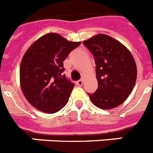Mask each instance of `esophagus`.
Segmentation results:
<instances>
[{
    "instance_id": "obj_1",
    "label": "esophagus",
    "mask_w": 153,
    "mask_h": 153,
    "mask_svg": "<svg viewBox=\"0 0 153 153\" xmlns=\"http://www.w3.org/2000/svg\"><path fill=\"white\" fill-rule=\"evenodd\" d=\"M83 79H79V80H78V81L76 82V84L77 86H79V87L83 86Z\"/></svg>"
}]
</instances>
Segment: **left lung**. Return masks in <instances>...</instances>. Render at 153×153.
<instances>
[{"label":"left lung","mask_w":153,"mask_h":153,"mask_svg":"<svg viewBox=\"0 0 153 153\" xmlns=\"http://www.w3.org/2000/svg\"><path fill=\"white\" fill-rule=\"evenodd\" d=\"M83 43L94 55L98 88L88 94L95 106L110 110L128 97L135 87L137 67L131 52L105 34H97Z\"/></svg>","instance_id":"obj_1"}]
</instances>
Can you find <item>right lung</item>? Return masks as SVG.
Wrapping results in <instances>:
<instances>
[{
	"label": "right lung",
	"instance_id": "1",
	"mask_svg": "<svg viewBox=\"0 0 153 153\" xmlns=\"http://www.w3.org/2000/svg\"><path fill=\"white\" fill-rule=\"evenodd\" d=\"M80 43L68 41L58 33H47L25 53L20 65V86L34 108L54 114L67 104L74 84L62 74L63 61Z\"/></svg>",
	"mask_w": 153,
	"mask_h": 153
}]
</instances>
